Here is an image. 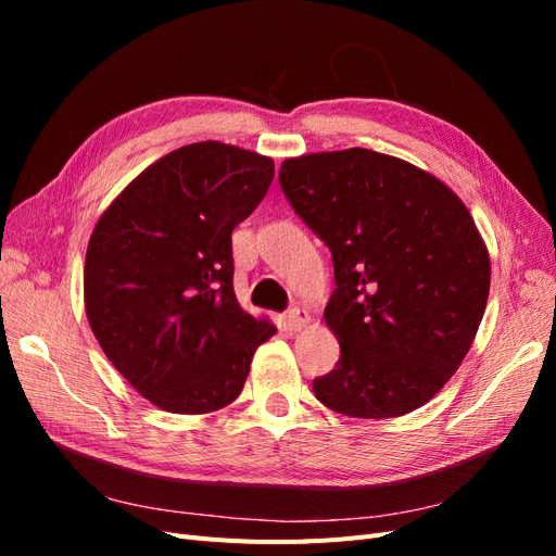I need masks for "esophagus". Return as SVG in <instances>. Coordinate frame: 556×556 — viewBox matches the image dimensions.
I'll list each match as a JSON object with an SVG mask.
<instances>
[{"instance_id":"obj_1","label":"esophagus","mask_w":556,"mask_h":556,"mask_svg":"<svg viewBox=\"0 0 556 556\" xmlns=\"http://www.w3.org/2000/svg\"><path fill=\"white\" fill-rule=\"evenodd\" d=\"M308 323H311V315L304 308H292L288 315L282 317L285 331H301L304 327H308Z\"/></svg>"}]
</instances>
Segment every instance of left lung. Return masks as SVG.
Segmentation results:
<instances>
[{
	"label": "left lung",
	"mask_w": 556,
	"mask_h": 556,
	"mask_svg": "<svg viewBox=\"0 0 556 556\" xmlns=\"http://www.w3.org/2000/svg\"><path fill=\"white\" fill-rule=\"evenodd\" d=\"M278 180L333 260L325 323L341 359L313 380L317 401L364 419L425 406L473 345L490 296V252L464 201L366 148L290 157Z\"/></svg>",
	"instance_id": "1"
}]
</instances>
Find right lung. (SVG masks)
<instances>
[{"label": "right lung", "mask_w": 556, "mask_h": 556, "mask_svg": "<svg viewBox=\"0 0 556 556\" xmlns=\"http://www.w3.org/2000/svg\"><path fill=\"white\" fill-rule=\"evenodd\" d=\"M274 160L220 141L182 146L134 178L99 217L83 296L121 376L166 413L220 410L276 327L233 294L231 229L260 206Z\"/></svg>", "instance_id": "right-lung-1"}]
</instances>
